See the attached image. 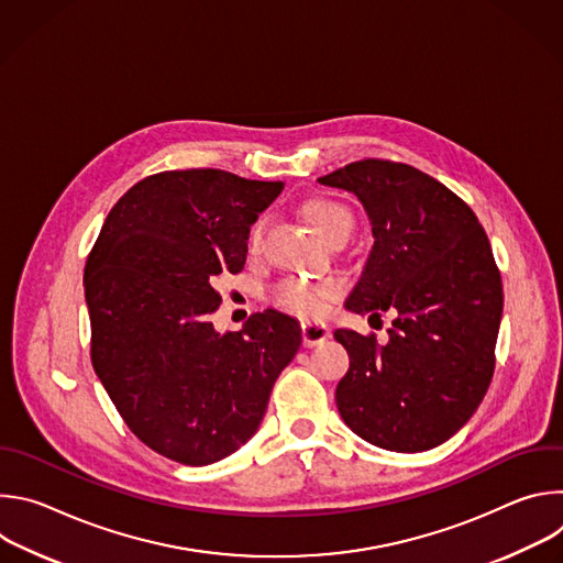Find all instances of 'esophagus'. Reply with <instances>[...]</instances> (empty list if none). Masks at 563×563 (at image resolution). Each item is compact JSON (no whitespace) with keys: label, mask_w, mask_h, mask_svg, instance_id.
Wrapping results in <instances>:
<instances>
[{"label":"esophagus","mask_w":563,"mask_h":563,"mask_svg":"<svg viewBox=\"0 0 563 563\" xmlns=\"http://www.w3.org/2000/svg\"><path fill=\"white\" fill-rule=\"evenodd\" d=\"M300 332H302V345L305 347H313V345H318V343H323L328 336H330V330L325 328V325H320V323H302L300 325Z\"/></svg>","instance_id":"esophagus-1"}]
</instances>
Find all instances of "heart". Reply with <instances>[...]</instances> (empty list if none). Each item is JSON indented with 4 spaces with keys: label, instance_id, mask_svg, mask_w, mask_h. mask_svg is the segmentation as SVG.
Returning <instances> with one entry per match:
<instances>
[{
    "label": "heart",
    "instance_id": "heart-1",
    "mask_svg": "<svg viewBox=\"0 0 563 563\" xmlns=\"http://www.w3.org/2000/svg\"><path fill=\"white\" fill-rule=\"evenodd\" d=\"M302 216L313 227L318 235H323L328 243L336 235H350L354 227V216L347 205L330 196H313L302 202ZM265 235V218H256L247 233V250L250 254H258L263 247ZM341 294V283L334 278H285L272 289L274 305L298 313V316H320L325 311V305Z\"/></svg>",
    "mask_w": 563,
    "mask_h": 563
}]
</instances>
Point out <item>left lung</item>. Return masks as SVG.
I'll use <instances>...</instances> for the list:
<instances>
[{
    "label": "left lung",
    "instance_id": "left-lung-1",
    "mask_svg": "<svg viewBox=\"0 0 563 563\" xmlns=\"http://www.w3.org/2000/svg\"><path fill=\"white\" fill-rule=\"evenodd\" d=\"M320 185L352 191L374 247L345 307L394 309L389 341L336 330L350 369L336 387L343 421L372 445L423 452L459 432L495 374L504 285L474 211L432 176L391 159H358Z\"/></svg>",
    "mask_w": 563,
    "mask_h": 563
}]
</instances>
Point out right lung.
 Listing matches in <instances>:
<instances>
[{
  "label": "right lung",
  "mask_w": 563,
  "mask_h": 563,
  "mask_svg": "<svg viewBox=\"0 0 563 563\" xmlns=\"http://www.w3.org/2000/svg\"><path fill=\"white\" fill-rule=\"evenodd\" d=\"M283 187L220 169L148 176L109 211L87 258L93 369L129 430L183 465L247 443L300 347L298 323L276 309L240 332L211 323L218 278L243 272L250 227Z\"/></svg>",
  "instance_id": "right-lung-1"
}]
</instances>
